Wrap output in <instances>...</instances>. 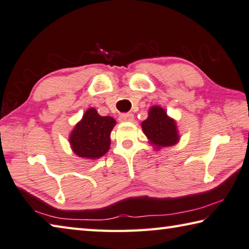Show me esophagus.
<instances>
[{"mask_svg":"<svg viewBox=\"0 0 249 249\" xmlns=\"http://www.w3.org/2000/svg\"><path fill=\"white\" fill-rule=\"evenodd\" d=\"M120 120L122 122H132L134 120V114L133 113H123L120 115Z\"/></svg>","mask_w":249,"mask_h":249,"instance_id":"obj_1","label":"esophagus"}]
</instances>
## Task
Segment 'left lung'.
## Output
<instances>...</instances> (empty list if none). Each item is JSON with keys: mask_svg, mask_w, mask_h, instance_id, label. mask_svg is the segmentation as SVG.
I'll list each match as a JSON object with an SVG mask.
<instances>
[{"mask_svg": "<svg viewBox=\"0 0 249 249\" xmlns=\"http://www.w3.org/2000/svg\"><path fill=\"white\" fill-rule=\"evenodd\" d=\"M148 113V119L142 122V127L149 142L157 149L178 143L179 136L176 123L168 116L165 110L159 106H153Z\"/></svg>", "mask_w": 249, "mask_h": 249, "instance_id": "1", "label": "left lung"}]
</instances>
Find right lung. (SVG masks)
Returning a JSON list of instances; mask_svg holds the SVG:
<instances>
[{
	"mask_svg": "<svg viewBox=\"0 0 249 249\" xmlns=\"http://www.w3.org/2000/svg\"><path fill=\"white\" fill-rule=\"evenodd\" d=\"M116 122L111 116H101L93 107L85 112L73 132L70 143L73 151L85 159H99L107 152L111 144V132Z\"/></svg>",
	"mask_w": 249,
	"mask_h": 249,
	"instance_id": "right-lung-1",
	"label": "right lung"
}]
</instances>
